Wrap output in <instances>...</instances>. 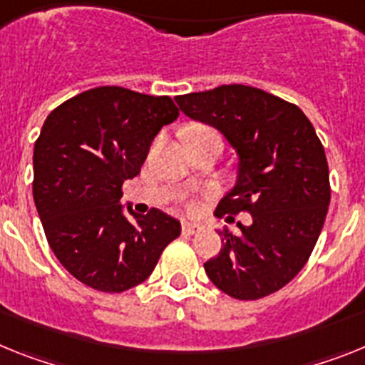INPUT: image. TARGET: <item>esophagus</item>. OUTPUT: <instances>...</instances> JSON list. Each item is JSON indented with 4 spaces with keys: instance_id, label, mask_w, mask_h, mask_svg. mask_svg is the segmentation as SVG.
<instances>
[{
    "instance_id": "1",
    "label": "esophagus",
    "mask_w": 365,
    "mask_h": 365,
    "mask_svg": "<svg viewBox=\"0 0 365 365\" xmlns=\"http://www.w3.org/2000/svg\"><path fill=\"white\" fill-rule=\"evenodd\" d=\"M200 230H202L200 224H195V222H183L182 224V231L185 233V235H195V233H198Z\"/></svg>"
}]
</instances>
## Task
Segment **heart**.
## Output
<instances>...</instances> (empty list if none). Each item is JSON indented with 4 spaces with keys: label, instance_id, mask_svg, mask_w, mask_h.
Masks as SVG:
<instances>
[{
    "label": "heart",
    "instance_id": "heart-1",
    "mask_svg": "<svg viewBox=\"0 0 365 365\" xmlns=\"http://www.w3.org/2000/svg\"><path fill=\"white\" fill-rule=\"evenodd\" d=\"M192 130H204V128H202V126H196V128H192ZM185 209H187V213L196 215V213H198V211H200V205H198V202L191 200V202H187Z\"/></svg>",
    "mask_w": 365,
    "mask_h": 365
}]
</instances>
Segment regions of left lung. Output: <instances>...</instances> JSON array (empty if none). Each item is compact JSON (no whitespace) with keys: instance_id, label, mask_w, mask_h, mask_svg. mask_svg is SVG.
<instances>
[{"instance_id":"1","label":"left lung","mask_w":365,"mask_h":365,"mask_svg":"<svg viewBox=\"0 0 365 365\" xmlns=\"http://www.w3.org/2000/svg\"><path fill=\"white\" fill-rule=\"evenodd\" d=\"M180 110L226 135L240 158L239 182L218 217L250 213L252 226L224 230L204 264L217 288L240 301L277 292L307 264L331 202L325 148L296 104L259 88L227 84L176 97Z\"/></svg>"}]
</instances>
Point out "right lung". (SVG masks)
<instances>
[{"mask_svg":"<svg viewBox=\"0 0 365 365\" xmlns=\"http://www.w3.org/2000/svg\"><path fill=\"white\" fill-rule=\"evenodd\" d=\"M178 115L170 97L119 86L82 91L47 115L34 143V204L51 250L82 284L106 294L138 287L180 237L176 218L128 207L130 222L119 202L152 139Z\"/></svg>","mask_w":365,"mask_h":365,"instance_id":"right-lung-1","label":"right lung"}]
</instances>
